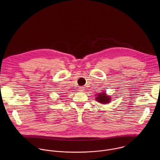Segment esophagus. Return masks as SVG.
Wrapping results in <instances>:
<instances>
[{"instance_id":"34e87169","label":"esophagus","mask_w":160,"mask_h":160,"mask_svg":"<svg viewBox=\"0 0 160 160\" xmlns=\"http://www.w3.org/2000/svg\"><path fill=\"white\" fill-rule=\"evenodd\" d=\"M78 89H79L80 91H83V90H85V88H84L83 87H80L78 88Z\"/></svg>"}]
</instances>
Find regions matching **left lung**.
Returning <instances> with one entry per match:
<instances>
[{
    "instance_id": "1",
    "label": "left lung",
    "mask_w": 160,
    "mask_h": 160,
    "mask_svg": "<svg viewBox=\"0 0 160 160\" xmlns=\"http://www.w3.org/2000/svg\"><path fill=\"white\" fill-rule=\"evenodd\" d=\"M96 99L97 101H98L99 102H101V104L108 103L110 102V99H111V98L109 96H106L105 93L99 94V95H98Z\"/></svg>"
}]
</instances>
